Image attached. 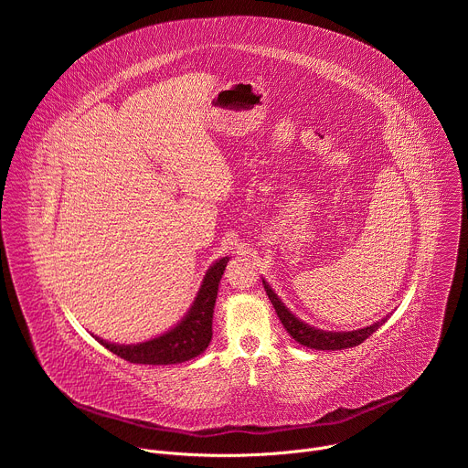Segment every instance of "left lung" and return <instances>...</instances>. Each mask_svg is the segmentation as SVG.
Masks as SVG:
<instances>
[{
    "mask_svg": "<svg viewBox=\"0 0 468 468\" xmlns=\"http://www.w3.org/2000/svg\"><path fill=\"white\" fill-rule=\"evenodd\" d=\"M264 291L269 294L283 327L287 329L289 335L298 343L303 345L307 348H314V350H345V348H352L361 345L363 341H367L372 333L385 324L387 316L381 318L379 322H374L372 325H367L363 329H354V331H324L318 327H313L305 322H302L298 316H294L285 303L278 298V294L272 291V287L262 280Z\"/></svg>",
    "mask_w": 468,
    "mask_h": 468,
    "instance_id": "left-lung-1",
    "label": "left lung"
}]
</instances>
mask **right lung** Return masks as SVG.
Returning a JSON list of instances; mask_svg holds the SVG:
<instances>
[{"mask_svg": "<svg viewBox=\"0 0 468 468\" xmlns=\"http://www.w3.org/2000/svg\"><path fill=\"white\" fill-rule=\"evenodd\" d=\"M228 261L229 257H222L213 262L185 318L161 337L139 345H114L100 337L96 341L118 357L141 365H176L204 354L213 339L215 302Z\"/></svg>", "mask_w": 468, "mask_h": 468, "instance_id": "obj_1", "label": "right lung"}]
</instances>
